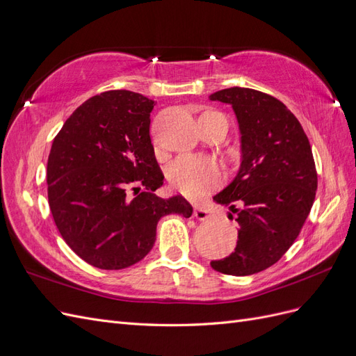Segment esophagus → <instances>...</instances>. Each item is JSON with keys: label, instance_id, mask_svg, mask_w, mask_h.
I'll use <instances>...</instances> for the list:
<instances>
[{"label": "esophagus", "instance_id": "obj_1", "mask_svg": "<svg viewBox=\"0 0 356 356\" xmlns=\"http://www.w3.org/2000/svg\"><path fill=\"white\" fill-rule=\"evenodd\" d=\"M193 215H195V217L199 221H204V220H208L211 217L212 211L208 207H203V204H197V207H195V212H193Z\"/></svg>", "mask_w": 356, "mask_h": 356}]
</instances>
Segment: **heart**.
Here are the masks:
<instances>
[{
  "label": "heart",
  "instance_id": "b5f03b06",
  "mask_svg": "<svg viewBox=\"0 0 356 356\" xmlns=\"http://www.w3.org/2000/svg\"><path fill=\"white\" fill-rule=\"evenodd\" d=\"M204 114H218L208 111ZM168 179L172 186L186 196H199L220 184L221 170L211 159L199 156H182L168 169Z\"/></svg>",
  "mask_w": 356,
  "mask_h": 356
}]
</instances>
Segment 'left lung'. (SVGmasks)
<instances>
[{"label": "left lung", "instance_id": "obj_1", "mask_svg": "<svg viewBox=\"0 0 356 356\" xmlns=\"http://www.w3.org/2000/svg\"><path fill=\"white\" fill-rule=\"evenodd\" d=\"M211 101L232 105L241 132V166L213 196L239 224L234 252L211 261L232 276L273 266L294 243L314 204L318 175L309 139L296 115L273 96L246 88L215 92Z\"/></svg>", "mask_w": 356, "mask_h": 356}]
</instances>
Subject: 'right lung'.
Instances as JSON below:
<instances>
[{
	"mask_svg": "<svg viewBox=\"0 0 356 356\" xmlns=\"http://www.w3.org/2000/svg\"><path fill=\"white\" fill-rule=\"evenodd\" d=\"M153 108L154 101L139 93L104 92L81 104L53 139L47 160L53 220L71 250L102 270L141 261L161 217L188 218L193 212L179 195H154L165 177L149 138Z\"/></svg>",
	"mask_w": 356,
	"mask_h": 356,
	"instance_id": "add662e5",
	"label": "right lung"
}]
</instances>
